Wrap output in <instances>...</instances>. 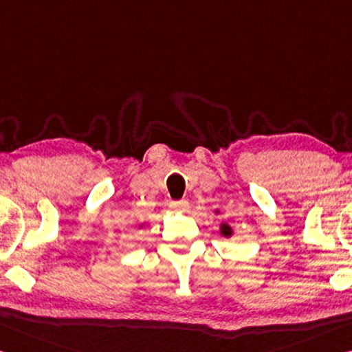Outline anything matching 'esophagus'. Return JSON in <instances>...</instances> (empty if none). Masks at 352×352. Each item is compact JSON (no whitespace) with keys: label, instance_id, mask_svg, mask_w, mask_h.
<instances>
[{"label":"esophagus","instance_id":"obj_1","mask_svg":"<svg viewBox=\"0 0 352 352\" xmlns=\"http://www.w3.org/2000/svg\"><path fill=\"white\" fill-rule=\"evenodd\" d=\"M169 206L174 211H177V213H186L189 210V204L186 200H172Z\"/></svg>","mask_w":352,"mask_h":352}]
</instances>
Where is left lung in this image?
Returning <instances> with one entry per match:
<instances>
[{
    "label": "left lung",
    "mask_w": 352,
    "mask_h": 352,
    "mask_svg": "<svg viewBox=\"0 0 352 352\" xmlns=\"http://www.w3.org/2000/svg\"><path fill=\"white\" fill-rule=\"evenodd\" d=\"M221 233L224 236H232V227L228 224H221Z\"/></svg>",
    "instance_id": "8db88e82"
}]
</instances>
